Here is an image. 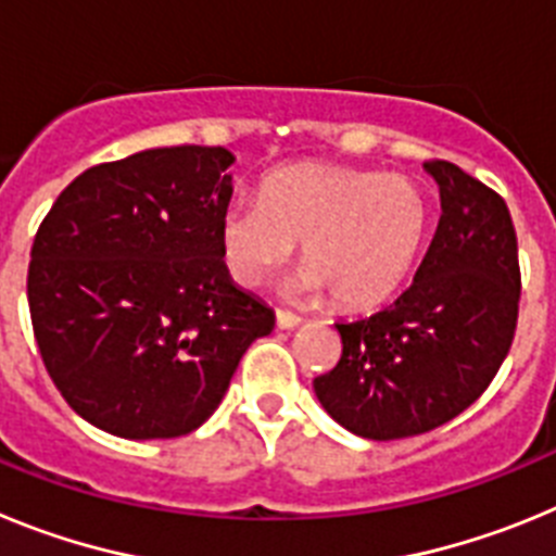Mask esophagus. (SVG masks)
<instances>
[{
	"mask_svg": "<svg viewBox=\"0 0 556 556\" xmlns=\"http://www.w3.org/2000/svg\"><path fill=\"white\" fill-rule=\"evenodd\" d=\"M275 320H278V328H298L301 326V317H298V314H292V312H287V308H278V312H275Z\"/></svg>",
	"mask_w": 556,
	"mask_h": 556,
	"instance_id": "34e87169",
	"label": "esophagus"
}]
</instances>
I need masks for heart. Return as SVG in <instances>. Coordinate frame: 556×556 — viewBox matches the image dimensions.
Returning <instances> with one entry per match:
<instances>
[{
    "instance_id": "heart-1",
    "label": "heart",
    "mask_w": 556,
    "mask_h": 556,
    "mask_svg": "<svg viewBox=\"0 0 556 556\" xmlns=\"http://www.w3.org/2000/svg\"><path fill=\"white\" fill-rule=\"evenodd\" d=\"M429 223V198L404 175L298 164L269 172L258 198L225 205L219 250L236 281L262 287L303 242L294 287L331 292L342 308H372L406 281Z\"/></svg>"
}]
</instances>
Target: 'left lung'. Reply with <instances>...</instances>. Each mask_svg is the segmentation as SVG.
<instances>
[{"instance_id":"1","label":"left lung","mask_w":556,"mask_h":556,"mask_svg":"<svg viewBox=\"0 0 556 556\" xmlns=\"http://www.w3.org/2000/svg\"><path fill=\"white\" fill-rule=\"evenodd\" d=\"M440 225L415 281L384 312L337 323L342 356L314 378L323 409L367 440L426 434L488 390L518 326L520 264L498 191L451 161H426Z\"/></svg>"}]
</instances>
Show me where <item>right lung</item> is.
I'll return each instance as SVG.
<instances>
[{"label":"right lung","mask_w":556,"mask_h":556,"mask_svg":"<svg viewBox=\"0 0 556 556\" xmlns=\"http://www.w3.org/2000/svg\"><path fill=\"white\" fill-rule=\"evenodd\" d=\"M225 147H159L77 175L29 250L38 351L66 404L125 440L184 437L214 415L239 358L275 326L230 281Z\"/></svg>","instance_id":"add662e5"}]
</instances>
